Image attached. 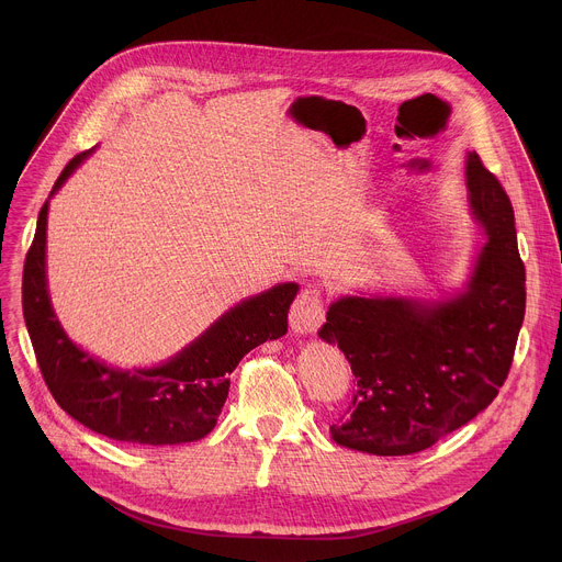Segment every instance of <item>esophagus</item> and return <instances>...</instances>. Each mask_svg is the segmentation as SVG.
<instances>
[{"mask_svg": "<svg viewBox=\"0 0 562 562\" xmlns=\"http://www.w3.org/2000/svg\"><path fill=\"white\" fill-rule=\"evenodd\" d=\"M289 323L293 334L306 336V334H315L325 323V304H323V295L315 286H306L297 293L291 311H289Z\"/></svg>", "mask_w": 562, "mask_h": 562, "instance_id": "34e87169", "label": "esophagus"}]
</instances>
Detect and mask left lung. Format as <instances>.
<instances>
[{"label":"left lung","mask_w":562,"mask_h":562,"mask_svg":"<svg viewBox=\"0 0 562 562\" xmlns=\"http://www.w3.org/2000/svg\"><path fill=\"white\" fill-rule=\"evenodd\" d=\"M464 178L487 239L462 291L442 300L342 295L317 331L340 347L358 384L349 416L331 427L342 447L418 453L487 409L507 380L525 317L514 209L475 150Z\"/></svg>","instance_id":"8db88e82"}]
</instances>
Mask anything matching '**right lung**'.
Here are the masks:
<instances>
[{
	"instance_id": "right-lung-1",
	"label": "right lung",
	"mask_w": 562,
	"mask_h": 562,
	"mask_svg": "<svg viewBox=\"0 0 562 562\" xmlns=\"http://www.w3.org/2000/svg\"><path fill=\"white\" fill-rule=\"evenodd\" d=\"M93 153L75 155L57 178L50 198ZM48 198V200H50ZM44 202L22 280L26 329L40 371L55 403L95 434L133 445H182L213 431L231 386V371L251 349L286 334L295 282L231 306L171 360L146 369H117L77 347L53 311L46 280Z\"/></svg>"
}]
</instances>
